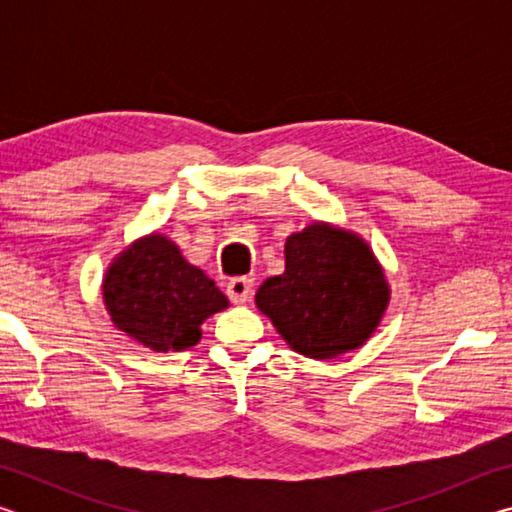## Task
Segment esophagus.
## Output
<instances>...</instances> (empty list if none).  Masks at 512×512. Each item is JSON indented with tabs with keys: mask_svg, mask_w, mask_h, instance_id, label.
Masks as SVG:
<instances>
[{
	"mask_svg": "<svg viewBox=\"0 0 512 512\" xmlns=\"http://www.w3.org/2000/svg\"><path fill=\"white\" fill-rule=\"evenodd\" d=\"M225 293H228V298L235 305H244L250 293H253V280H248V277H232L228 287H225Z\"/></svg>",
	"mask_w": 512,
	"mask_h": 512,
	"instance_id": "obj_1",
	"label": "esophagus"
}]
</instances>
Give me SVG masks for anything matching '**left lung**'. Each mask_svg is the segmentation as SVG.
Returning a JSON list of instances; mask_svg holds the SVG:
<instances>
[{"label": "left lung", "mask_w": 512, "mask_h": 512, "mask_svg": "<svg viewBox=\"0 0 512 512\" xmlns=\"http://www.w3.org/2000/svg\"><path fill=\"white\" fill-rule=\"evenodd\" d=\"M391 300L384 268L357 232L316 221L284 244V273L268 277L255 305L289 348L309 359L357 350Z\"/></svg>", "instance_id": "obj_1"}]
</instances>
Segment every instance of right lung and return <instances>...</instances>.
I'll use <instances>...</instances> for the list:
<instances>
[{
  "label": "right lung",
  "instance_id": "1",
  "mask_svg": "<svg viewBox=\"0 0 512 512\" xmlns=\"http://www.w3.org/2000/svg\"><path fill=\"white\" fill-rule=\"evenodd\" d=\"M103 305L117 329L153 352L201 341L205 318L230 305L201 268L160 232L133 241L103 275Z\"/></svg>",
  "mask_w": 512,
  "mask_h": 512
}]
</instances>
